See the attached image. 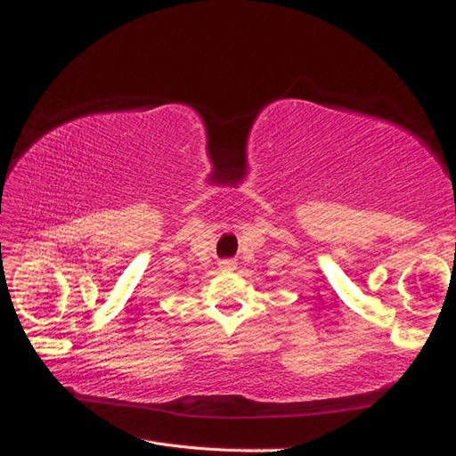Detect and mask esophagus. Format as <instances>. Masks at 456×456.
Here are the masks:
<instances>
[{
    "mask_svg": "<svg viewBox=\"0 0 456 456\" xmlns=\"http://www.w3.org/2000/svg\"><path fill=\"white\" fill-rule=\"evenodd\" d=\"M235 266H237V263L233 258H223V260H219V268L221 270H235Z\"/></svg>",
    "mask_w": 456,
    "mask_h": 456,
    "instance_id": "1",
    "label": "esophagus"
}]
</instances>
